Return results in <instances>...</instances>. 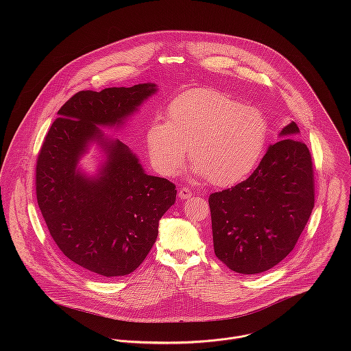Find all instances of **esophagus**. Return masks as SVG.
Here are the masks:
<instances>
[{"mask_svg":"<svg viewBox=\"0 0 351 351\" xmlns=\"http://www.w3.org/2000/svg\"><path fill=\"white\" fill-rule=\"evenodd\" d=\"M192 196H193V193H192V191H191L189 188H182V189H180V192H178V197H180L181 200L191 199Z\"/></svg>","mask_w":351,"mask_h":351,"instance_id":"obj_1","label":"esophagus"}]
</instances>
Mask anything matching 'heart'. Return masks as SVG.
Listing matches in <instances>:
<instances>
[{"instance_id":"1","label":"heart","mask_w":351,"mask_h":351,"mask_svg":"<svg viewBox=\"0 0 351 351\" xmlns=\"http://www.w3.org/2000/svg\"><path fill=\"white\" fill-rule=\"evenodd\" d=\"M166 121H152L146 143L155 169L176 174L186 156L193 171L216 186L245 180L265 150L269 123L263 112L215 89H192L171 101Z\"/></svg>"}]
</instances>
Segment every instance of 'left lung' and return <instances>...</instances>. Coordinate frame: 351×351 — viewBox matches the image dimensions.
Instances as JSON below:
<instances>
[{
    "label": "left lung",
    "mask_w": 351,
    "mask_h": 351,
    "mask_svg": "<svg viewBox=\"0 0 351 351\" xmlns=\"http://www.w3.org/2000/svg\"><path fill=\"white\" fill-rule=\"evenodd\" d=\"M295 121L280 134L250 177L209 196L213 249L231 270L266 271L296 246L315 204L308 147L292 138Z\"/></svg>",
    "instance_id": "obj_1"
}]
</instances>
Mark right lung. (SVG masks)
<instances>
[{
  "label": "right lung",
  "instance_id": "add662e5",
  "mask_svg": "<svg viewBox=\"0 0 351 351\" xmlns=\"http://www.w3.org/2000/svg\"><path fill=\"white\" fill-rule=\"evenodd\" d=\"M156 92L154 84L81 90L66 101L36 160V199L50 235L81 270L97 277L132 273L146 259L163 213L176 201V185L145 173L120 141L97 125L121 124ZM96 141L107 155L95 179L76 169Z\"/></svg>",
  "mask_w": 351,
  "mask_h": 351
}]
</instances>
